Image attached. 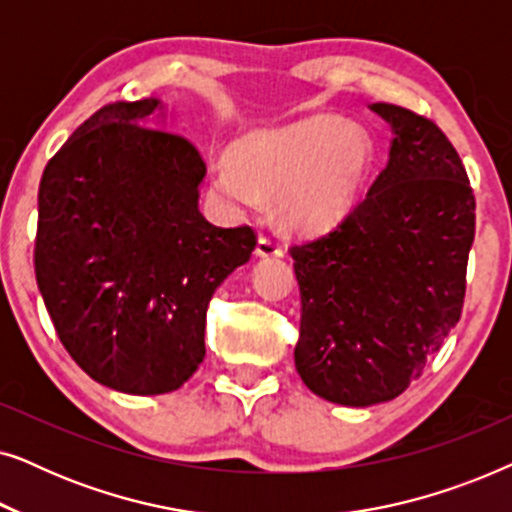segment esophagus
Segmentation results:
<instances>
[{
	"label": "esophagus",
	"mask_w": 512,
	"mask_h": 512,
	"mask_svg": "<svg viewBox=\"0 0 512 512\" xmlns=\"http://www.w3.org/2000/svg\"><path fill=\"white\" fill-rule=\"evenodd\" d=\"M282 254H284L282 247H277L275 242L268 240V237H261V240H258V244H256V256L258 258H279Z\"/></svg>",
	"instance_id": "34e87169"
}]
</instances>
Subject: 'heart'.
Instances as JSON below:
<instances>
[{
    "mask_svg": "<svg viewBox=\"0 0 512 512\" xmlns=\"http://www.w3.org/2000/svg\"><path fill=\"white\" fill-rule=\"evenodd\" d=\"M375 146L368 130L335 114H312L242 135L209 174V188L235 216L261 214L277 200L291 233L319 235L354 212Z\"/></svg>",
    "mask_w": 512,
    "mask_h": 512,
    "instance_id": "b5f03b06",
    "label": "heart"
}]
</instances>
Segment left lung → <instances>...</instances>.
<instances>
[{
  "label": "left lung",
  "instance_id": "1",
  "mask_svg": "<svg viewBox=\"0 0 512 512\" xmlns=\"http://www.w3.org/2000/svg\"><path fill=\"white\" fill-rule=\"evenodd\" d=\"M387 167L333 233L291 249L303 298L293 352L307 389L347 408L394 401L464 310L475 198L459 153L426 118L370 104Z\"/></svg>",
  "mask_w": 512,
  "mask_h": 512
}]
</instances>
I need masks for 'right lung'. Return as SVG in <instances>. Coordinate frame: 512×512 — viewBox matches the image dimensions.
<instances>
[{
  "instance_id": "add662e5",
  "label": "right lung",
  "mask_w": 512,
  "mask_h": 512,
  "mask_svg": "<svg viewBox=\"0 0 512 512\" xmlns=\"http://www.w3.org/2000/svg\"><path fill=\"white\" fill-rule=\"evenodd\" d=\"M158 97L104 107L39 186L34 270L69 356L132 396L179 389L205 359L207 305L256 247L200 214L207 167Z\"/></svg>"
}]
</instances>
